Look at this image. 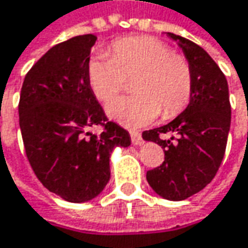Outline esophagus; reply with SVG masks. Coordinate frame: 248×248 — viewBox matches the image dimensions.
<instances>
[{
	"instance_id": "34e87169",
	"label": "esophagus",
	"mask_w": 248,
	"mask_h": 248,
	"mask_svg": "<svg viewBox=\"0 0 248 248\" xmlns=\"http://www.w3.org/2000/svg\"><path fill=\"white\" fill-rule=\"evenodd\" d=\"M131 140H132V143H134L135 146H140V145L143 143L140 134H139V132H134V131L131 132Z\"/></svg>"
}]
</instances>
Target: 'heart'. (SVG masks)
<instances>
[{"label":"heart","instance_id":"obj_1","mask_svg":"<svg viewBox=\"0 0 248 248\" xmlns=\"http://www.w3.org/2000/svg\"><path fill=\"white\" fill-rule=\"evenodd\" d=\"M88 82L93 95L108 102L125 78L137 76V95L113 99L106 106L110 119L124 127L140 128L160 114L174 117L189 103L193 77L182 55L153 37L123 38L111 45V55H95L88 62Z\"/></svg>","mask_w":248,"mask_h":248}]
</instances>
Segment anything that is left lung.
I'll return each mask as SVG.
<instances>
[{
  "mask_svg": "<svg viewBox=\"0 0 248 248\" xmlns=\"http://www.w3.org/2000/svg\"><path fill=\"white\" fill-rule=\"evenodd\" d=\"M190 64L193 88L186 109L168 124L142 134L164 149V163L146 172L160 197L181 202L208 185L222 163L231 128L229 88L224 73L202 46L166 33ZM168 133L170 139H164Z\"/></svg>",
  "mask_w": 248,
  "mask_h": 248,
  "instance_id": "8db88e82",
  "label": "left lung"
}]
</instances>
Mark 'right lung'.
I'll return each mask as SVG.
<instances>
[{"mask_svg":"<svg viewBox=\"0 0 248 248\" xmlns=\"http://www.w3.org/2000/svg\"><path fill=\"white\" fill-rule=\"evenodd\" d=\"M96 35H77L52 46L24 77L19 124L34 174L49 192L70 203L102 193L110 179V157L128 148V131L106 123L88 82ZM93 125H103L95 136Z\"/></svg>","mask_w":248,"mask_h":248,"instance_id":"right-lung-1","label":"right lung"}]
</instances>
